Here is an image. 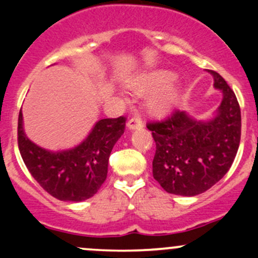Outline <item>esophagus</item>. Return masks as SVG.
Segmentation results:
<instances>
[{
	"mask_svg": "<svg viewBox=\"0 0 258 258\" xmlns=\"http://www.w3.org/2000/svg\"><path fill=\"white\" fill-rule=\"evenodd\" d=\"M144 127V121H142V118L140 116L137 117H134V118L130 119L128 122H127V128L128 130H140Z\"/></svg>",
	"mask_w": 258,
	"mask_h": 258,
	"instance_id": "1",
	"label": "esophagus"
}]
</instances>
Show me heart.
I'll list each match as a JSON object with an SVG mask.
<instances>
[{
    "instance_id": "heart-1",
    "label": "heart",
    "mask_w": 258,
    "mask_h": 258,
    "mask_svg": "<svg viewBox=\"0 0 258 258\" xmlns=\"http://www.w3.org/2000/svg\"><path fill=\"white\" fill-rule=\"evenodd\" d=\"M176 75L168 70H157L148 74L139 75L128 81L127 86L136 95L150 92L157 93L148 100L147 107L153 113H163L175 105L178 97V88L176 86H167L172 83Z\"/></svg>"
}]
</instances>
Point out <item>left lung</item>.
Here are the masks:
<instances>
[{
  "instance_id": "8db88e82",
  "label": "left lung",
  "mask_w": 258,
  "mask_h": 258,
  "mask_svg": "<svg viewBox=\"0 0 258 258\" xmlns=\"http://www.w3.org/2000/svg\"><path fill=\"white\" fill-rule=\"evenodd\" d=\"M213 86L222 92L215 116L197 121L186 111L151 122L156 153L153 178L168 194L196 196L211 188L232 166L241 140V110L223 77L211 71Z\"/></svg>"
}]
</instances>
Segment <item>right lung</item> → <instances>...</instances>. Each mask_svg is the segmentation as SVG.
I'll list each match as a JSON object with an SVG mask.
<instances>
[{
  "mask_svg": "<svg viewBox=\"0 0 258 258\" xmlns=\"http://www.w3.org/2000/svg\"><path fill=\"white\" fill-rule=\"evenodd\" d=\"M126 119H100L80 145L63 151H49L33 144L18 114V148L32 177L51 196L61 201L81 202L92 197L107 177L108 158L124 132Z\"/></svg>",
  "mask_w": 258,
  "mask_h": 258,
  "instance_id": "1",
  "label": "right lung"
}]
</instances>
